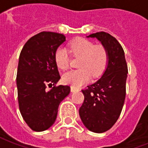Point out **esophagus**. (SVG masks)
<instances>
[{"instance_id": "1", "label": "esophagus", "mask_w": 148, "mask_h": 148, "mask_svg": "<svg viewBox=\"0 0 148 148\" xmlns=\"http://www.w3.org/2000/svg\"><path fill=\"white\" fill-rule=\"evenodd\" d=\"M71 92H76V91H78V90H79V89H78V88H77V87L71 86Z\"/></svg>"}]
</instances>
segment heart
Returning <instances> with one entry per match:
<instances>
[{
	"label": "heart",
	"mask_w": 148,
	"mask_h": 148,
	"mask_svg": "<svg viewBox=\"0 0 148 148\" xmlns=\"http://www.w3.org/2000/svg\"><path fill=\"white\" fill-rule=\"evenodd\" d=\"M69 51L73 56L80 57L77 70L66 72L62 76L65 84L74 87L81 86L91 77H98L106 69L108 62V53L103 45H93L90 40L77 38L69 44ZM55 63L60 70L66 71L69 67L70 58L64 48H58L55 55Z\"/></svg>",
	"instance_id": "1"
}]
</instances>
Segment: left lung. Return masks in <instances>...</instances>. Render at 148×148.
Here are the masks:
<instances>
[{
    "label": "left lung",
    "mask_w": 148,
    "mask_h": 148,
    "mask_svg": "<svg viewBox=\"0 0 148 148\" xmlns=\"http://www.w3.org/2000/svg\"><path fill=\"white\" fill-rule=\"evenodd\" d=\"M87 37L97 38L106 47L108 64L99 80L82 90L85 99L79 115L89 130L102 133L114 125L121 115L126 95L127 66L124 50L110 34L101 32Z\"/></svg>",
    "instance_id": "left-lung-1"
}]
</instances>
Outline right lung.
<instances>
[{"label": "right lung", "instance_id": "1", "mask_svg": "<svg viewBox=\"0 0 148 148\" xmlns=\"http://www.w3.org/2000/svg\"><path fill=\"white\" fill-rule=\"evenodd\" d=\"M65 40L62 34L42 32L27 40L20 55L19 108L24 121L36 132L47 130L55 123L59 104L71 92L68 86H55L60 79L55 52ZM47 85L52 87L50 90Z\"/></svg>", "mask_w": 148, "mask_h": 148}]
</instances>
